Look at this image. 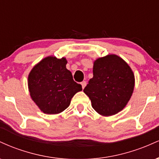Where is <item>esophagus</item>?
<instances>
[{"label": "esophagus", "instance_id": "esophagus-1", "mask_svg": "<svg viewBox=\"0 0 159 159\" xmlns=\"http://www.w3.org/2000/svg\"><path fill=\"white\" fill-rule=\"evenodd\" d=\"M81 86H82V88L84 89V87H85V86L87 85V82L84 81H82L81 83Z\"/></svg>", "mask_w": 159, "mask_h": 159}]
</instances>
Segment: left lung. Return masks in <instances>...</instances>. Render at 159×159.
I'll list each match as a JSON object with an SVG mask.
<instances>
[{
  "label": "left lung",
  "mask_w": 159,
  "mask_h": 159,
  "mask_svg": "<svg viewBox=\"0 0 159 159\" xmlns=\"http://www.w3.org/2000/svg\"><path fill=\"white\" fill-rule=\"evenodd\" d=\"M93 77L84 89L93 108L105 116L122 111L132 96L134 75L125 61L115 54L98 58L93 63Z\"/></svg>",
  "instance_id": "8db88e82"
}]
</instances>
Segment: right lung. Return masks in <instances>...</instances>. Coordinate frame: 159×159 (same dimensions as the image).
<instances>
[{"label":"right lung","instance_id":"1","mask_svg":"<svg viewBox=\"0 0 159 159\" xmlns=\"http://www.w3.org/2000/svg\"><path fill=\"white\" fill-rule=\"evenodd\" d=\"M66 58L47 57L37 63L28 75V88L33 101L43 113L59 114L69 106L76 93L82 90L66 67Z\"/></svg>","mask_w":159,"mask_h":159}]
</instances>
